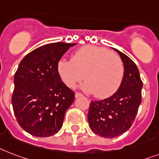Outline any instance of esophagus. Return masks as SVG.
<instances>
[{"instance_id": "esophagus-1", "label": "esophagus", "mask_w": 159, "mask_h": 159, "mask_svg": "<svg viewBox=\"0 0 159 159\" xmlns=\"http://www.w3.org/2000/svg\"><path fill=\"white\" fill-rule=\"evenodd\" d=\"M75 98H80V97H82L83 96V94L82 93H78V92H77V93H75Z\"/></svg>"}]
</instances>
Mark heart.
Listing matches in <instances>:
<instances>
[{
  "label": "heart",
  "mask_w": 159,
  "mask_h": 159,
  "mask_svg": "<svg viewBox=\"0 0 159 159\" xmlns=\"http://www.w3.org/2000/svg\"><path fill=\"white\" fill-rule=\"evenodd\" d=\"M59 77L67 87L75 88L84 79V88L99 98H108L117 91L123 80L124 66L119 55L106 48L86 45L75 51L70 60L57 63Z\"/></svg>",
  "instance_id": "obj_1"
}]
</instances>
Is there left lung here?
I'll return each instance as SVG.
<instances>
[{
  "instance_id": "left-lung-1",
  "label": "left lung",
  "mask_w": 159,
  "mask_h": 159,
  "mask_svg": "<svg viewBox=\"0 0 159 159\" xmlns=\"http://www.w3.org/2000/svg\"><path fill=\"white\" fill-rule=\"evenodd\" d=\"M114 49L120 55L124 62V74L121 84L110 98L91 101L88 113L92 131L106 138L120 136L131 128L141 103L143 87L134 61L118 49Z\"/></svg>"
}]
</instances>
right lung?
<instances>
[{"instance_id":"add662e5","label":"right lung","mask_w":159,"mask_h":159,"mask_svg":"<svg viewBox=\"0 0 159 159\" xmlns=\"http://www.w3.org/2000/svg\"><path fill=\"white\" fill-rule=\"evenodd\" d=\"M75 44L57 42L30 52L18 65L14 82L12 105L18 124L34 136L56 134L75 93L61 81L57 63Z\"/></svg>"}]
</instances>
